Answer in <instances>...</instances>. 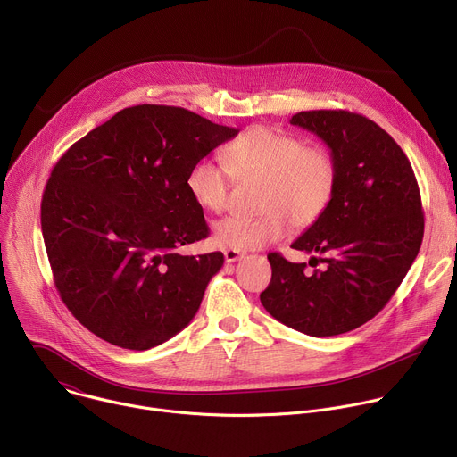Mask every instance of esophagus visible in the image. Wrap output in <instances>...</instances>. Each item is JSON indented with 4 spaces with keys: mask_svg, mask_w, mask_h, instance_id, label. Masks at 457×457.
Wrapping results in <instances>:
<instances>
[{
    "mask_svg": "<svg viewBox=\"0 0 457 457\" xmlns=\"http://www.w3.org/2000/svg\"><path fill=\"white\" fill-rule=\"evenodd\" d=\"M224 258H226V262H237V260L244 258V253L237 251V249H226Z\"/></svg>",
    "mask_w": 457,
    "mask_h": 457,
    "instance_id": "1",
    "label": "esophagus"
}]
</instances>
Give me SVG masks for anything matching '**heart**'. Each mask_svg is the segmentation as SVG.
<instances>
[{"label": "heart", "instance_id": "1", "mask_svg": "<svg viewBox=\"0 0 457 457\" xmlns=\"http://www.w3.org/2000/svg\"><path fill=\"white\" fill-rule=\"evenodd\" d=\"M222 161L203 159L189 168L186 187L195 204L222 213L231 201L233 179L262 180L256 199L262 213L215 224L213 242L220 247L258 249L284 238L291 226L307 229L335 199L338 164L333 154L282 129L249 128L224 146Z\"/></svg>", "mask_w": 457, "mask_h": 457}]
</instances>
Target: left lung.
<instances>
[{
    "mask_svg": "<svg viewBox=\"0 0 457 457\" xmlns=\"http://www.w3.org/2000/svg\"><path fill=\"white\" fill-rule=\"evenodd\" d=\"M316 134L338 164L325 215L291 247L311 253L295 264L270 253L266 311L309 337H337L374 318L393 298L423 240V210L411 161L381 126L347 110H309L289 120Z\"/></svg>",
    "mask_w": 457,
    "mask_h": 457,
    "instance_id": "1",
    "label": "left lung"
}]
</instances>
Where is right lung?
Segmentation results:
<instances>
[{
  "instance_id": "right-lung-1",
  "label": "right lung",
  "mask_w": 457,
  "mask_h": 457,
  "mask_svg": "<svg viewBox=\"0 0 457 457\" xmlns=\"http://www.w3.org/2000/svg\"><path fill=\"white\" fill-rule=\"evenodd\" d=\"M238 129L186 108L117 112L55 162L41 231L61 300L101 340L152 349L199 311L224 254H180L210 235L186 187L189 168Z\"/></svg>"
}]
</instances>
